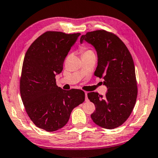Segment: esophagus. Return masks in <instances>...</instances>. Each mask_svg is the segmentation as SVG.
<instances>
[{"mask_svg": "<svg viewBox=\"0 0 158 158\" xmlns=\"http://www.w3.org/2000/svg\"><path fill=\"white\" fill-rule=\"evenodd\" d=\"M85 100L88 101V98H87V92H85Z\"/></svg>", "mask_w": 158, "mask_h": 158, "instance_id": "esophagus-1", "label": "esophagus"}]
</instances>
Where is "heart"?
Wrapping results in <instances>:
<instances>
[{"instance_id": "1", "label": "heart", "mask_w": 158, "mask_h": 158, "mask_svg": "<svg viewBox=\"0 0 158 158\" xmlns=\"http://www.w3.org/2000/svg\"><path fill=\"white\" fill-rule=\"evenodd\" d=\"M81 52H82V56H85V55H87V54L94 53L93 50L89 49V48L87 47H83L82 48H81Z\"/></svg>"}]
</instances>
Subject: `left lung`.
<instances>
[{
  "label": "left lung",
  "instance_id": "left-lung-1",
  "mask_svg": "<svg viewBox=\"0 0 158 158\" xmlns=\"http://www.w3.org/2000/svg\"><path fill=\"white\" fill-rule=\"evenodd\" d=\"M95 48L98 64L94 76L102 78L108 87L106 96L89 92L88 98L95 106L91 115L100 127L113 129L123 124L130 116L137 98L135 67L129 49L111 31L103 29L88 31L80 38Z\"/></svg>",
  "mask_w": 158,
  "mask_h": 158
}]
</instances>
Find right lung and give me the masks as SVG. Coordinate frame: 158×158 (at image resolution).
<instances>
[{"label": "right lung", "instance_id": "1", "mask_svg": "<svg viewBox=\"0 0 158 158\" xmlns=\"http://www.w3.org/2000/svg\"><path fill=\"white\" fill-rule=\"evenodd\" d=\"M79 35L45 31L25 54L19 81L21 98L29 118L40 129L47 131L61 129L73 109L85 101L82 90H64L56 80V74L62 71L65 58Z\"/></svg>", "mask_w": 158, "mask_h": 158}]
</instances>
